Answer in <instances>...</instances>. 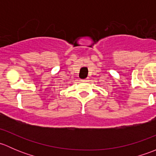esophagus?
<instances>
[{
    "instance_id": "1",
    "label": "esophagus",
    "mask_w": 156,
    "mask_h": 156,
    "mask_svg": "<svg viewBox=\"0 0 156 156\" xmlns=\"http://www.w3.org/2000/svg\"><path fill=\"white\" fill-rule=\"evenodd\" d=\"M81 81H83V82H87V81H88V78H84V79H81Z\"/></svg>"
}]
</instances>
